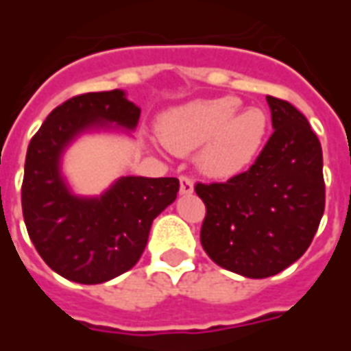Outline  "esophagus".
Here are the masks:
<instances>
[{
  "label": "esophagus",
  "mask_w": 351,
  "mask_h": 351,
  "mask_svg": "<svg viewBox=\"0 0 351 351\" xmlns=\"http://www.w3.org/2000/svg\"><path fill=\"white\" fill-rule=\"evenodd\" d=\"M180 193L182 195L193 193V180H191L190 176H180Z\"/></svg>",
  "instance_id": "esophagus-1"
}]
</instances>
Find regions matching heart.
<instances>
[{"instance_id": "b5f03b06", "label": "heart", "mask_w": 351, "mask_h": 351, "mask_svg": "<svg viewBox=\"0 0 351 351\" xmlns=\"http://www.w3.org/2000/svg\"><path fill=\"white\" fill-rule=\"evenodd\" d=\"M269 116L263 108L243 107L233 95L195 99L167 110L158 133L176 154H190L199 145L197 167L210 178H231L250 165L263 146Z\"/></svg>"}]
</instances>
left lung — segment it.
I'll return each instance as SVG.
<instances>
[{
	"mask_svg": "<svg viewBox=\"0 0 351 351\" xmlns=\"http://www.w3.org/2000/svg\"><path fill=\"white\" fill-rule=\"evenodd\" d=\"M274 133L246 173L197 184L206 206L201 244L214 263L267 278L295 263L316 235L325 208L324 156L308 120L267 95Z\"/></svg>",
	"mask_w": 351,
	"mask_h": 351,
	"instance_id": "8db88e82",
	"label": "left lung"
}]
</instances>
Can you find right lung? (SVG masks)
Listing matches in <instances>:
<instances>
[{"label": "right lung", "mask_w": 351, "mask_h": 351, "mask_svg": "<svg viewBox=\"0 0 351 351\" xmlns=\"http://www.w3.org/2000/svg\"><path fill=\"white\" fill-rule=\"evenodd\" d=\"M141 108L123 90L92 92L56 107L29 141L22 213L35 250L60 276L103 284L130 271L148 233L176 199V178L120 176L101 195H77L62 173L65 150L84 133L135 131Z\"/></svg>", "instance_id": "1"}]
</instances>
